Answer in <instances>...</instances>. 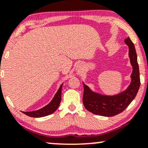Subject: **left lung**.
Returning <instances> with one entry per match:
<instances>
[{"instance_id":"left-lung-1","label":"left lung","mask_w":148,"mask_h":148,"mask_svg":"<svg viewBox=\"0 0 148 148\" xmlns=\"http://www.w3.org/2000/svg\"><path fill=\"white\" fill-rule=\"evenodd\" d=\"M129 47V57L133 66L131 74L132 81L128 88L122 93L115 96H104L92 92L89 87L83 84L84 94L82 101L86 109L97 115L113 116L125 110L134 99L137 95L140 85V72L137 61V54L133 43L129 37L125 39Z\"/></svg>"}]
</instances>
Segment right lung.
<instances>
[{
	"instance_id": "obj_1",
	"label": "right lung",
	"mask_w": 148,
	"mask_h": 148,
	"mask_svg": "<svg viewBox=\"0 0 148 148\" xmlns=\"http://www.w3.org/2000/svg\"><path fill=\"white\" fill-rule=\"evenodd\" d=\"M62 86L63 85H61L59 90H58L56 95L53 97V100L51 101L50 104H49L48 105L44 106L42 109H39V110L34 111V112H25L23 113L26 115L29 116L30 117H34V118H39V117H43L46 116H48L49 114H52L58 109V106H59L60 103L61 101V90H62Z\"/></svg>"
}]
</instances>
